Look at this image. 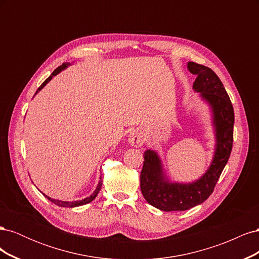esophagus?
Instances as JSON below:
<instances>
[{"label":"esophagus","instance_id":"obj_1","mask_svg":"<svg viewBox=\"0 0 259 259\" xmlns=\"http://www.w3.org/2000/svg\"><path fill=\"white\" fill-rule=\"evenodd\" d=\"M128 142L132 146L134 147H140L143 146L144 142H145V138H144V135L143 133L136 130V131H133L130 133L128 135Z\"/></svg>","mask_w":259,"mask_h":259}]
</instances>
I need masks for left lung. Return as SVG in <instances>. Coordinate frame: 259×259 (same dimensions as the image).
Here are the masks:
<instances>
[{"mask_svg":"<svg viewBox=\"0 0 259 259\" xmlns=\"http://www.w3.org/2000/svg\"><path fill=\"white\" fill-rule=\"evenodd\" d=\"M189 71L197 75L193 90L207 101L213 112L216 148L206 173L190 184L170 183L163 173L158 153L147 150L140 173V189L149 204L164 211L187 210L204 202L213 193L230 156L233 144L234 112L231 100L221 79L208 67L188 62Z\"/></svg>","mask_w":259,"mask_h":259,"instance_id":"obj_1","label":"left lung"}]
</instances>
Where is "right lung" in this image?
Segmentation results:
<instances>
[{
  "label": "right lung",
  "mask_w": 259,
  "mask_h": 259,
  "mask_svg": "<svg viewBox=\"0 0 259 259\" xmlns=\"http://www.w3.org/2000/svg\"><path fill=\"white\" fill-rule=\"evenodd\" d=\"M70 64H62L61 66H59L57 69H55L54 70V72L48 77V79H46L43 83H42V85L40 86V88L37 89V91L35 92V94L38 92V91H41L44 86L48 84L51 80H52V77L53 76H55L56 74H58L61 70H64V69H66L68 66H69ZM100 179H101V177H100ZM101 185H103V180H100V182L98 183V186H97V188L95 189V191H94V193L92 194V195H90V197H88V198H85V199H83V200H81V201H73V202H67V201H59V200H55V199H52V198H50V197H48V195H45L44 193V195L46 198H48L51 202H53L54 204H56V205H58V206H60V207H76V206H81V205H84V204H88V203H90V202H92L94 199H95L96 197H97V194H98V192L100 191V188H101Z\"/></svg>",
  "instance_id": "right-lung-1"
}]
</instances>
